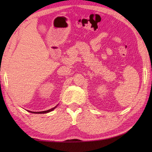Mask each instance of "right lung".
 I'll return each instance as SVG.
<instances>
[{
  "instance_id": "obj_1",
  "label": "right lung",
  "mask_w": 152,
  "mask_h": 152,
  "mask_svg": "<svg viewBox=\"0 0 152 152\" xmlns=\"http://www.w3.org/2000/svg\"><path fill=\"white\" fill-rule=\"evenodd\" d=\"M56 107H57V106H55L54 108H52L51 109L48 110L42 111V112H31V111H28V112H31V113H33V114H46V113L50 112H51L52 110H54L55 108H56Z\"/></svg>"
}]
</instances>
